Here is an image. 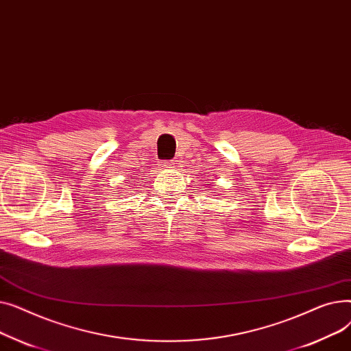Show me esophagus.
<instances>
[{"instance_id": "obj_1", "label": "esophagus", "mask_w": 351, "mask_h": 351, "mask_svg": "<svg viewBox=\"0 0 351 351\" xmlns=\"http://www.w3.org/2000/svg\"><path fill=\"white\" fill-rule=\"evenodd\" d=\"M162 168H165V169H172V168H175V160H166V162H163Z\"/></svg>"}]
</instances>
